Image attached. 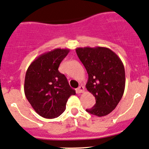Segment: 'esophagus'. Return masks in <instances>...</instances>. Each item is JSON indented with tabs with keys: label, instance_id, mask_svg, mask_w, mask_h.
<instances>
[{
	"label": "esophagus",
	"instance_id": "34e87169",
	"mask_svg": "<svg viewBox=\"0 0 149 149\" xmlns=\"http://www.w3.org/2000/svg\"><path fill=\"white\" fill-rule=\"evenodd\" d=\"M77 91L78 93H83V92H84V87L81 85L79 86V87L77 88Z\"/></svg>",
	"mask_w": 149,
	"mask_h": 149
}]
</instances>
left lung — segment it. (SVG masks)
<instances>
[{"label": "left lung", "mask_w": 149, "mask_h": 149, "mask_svg": "<svg viewBox=\"0 0 149 149\" xmlns=\"http://www.w3.org/2000/svg\"><path fill=\"white\" fill-rule=\"evenodd\" d=\"M77 55L88 73L87 89L96 104L86 111L104 116L116 108L124 94L125 70L121 59L107 47H78Z\"/></svg>", "instance_id": "left-lung-1"}]
</instances>
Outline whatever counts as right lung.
<instances>
[{"label": "right lung", "mask_w": 149, "mask_h": 149, "mask_svg": "<svg viewBox=\"0 0 149 149\" xmlns=\"http://www.w3.org/2000/svg\"><path fill=\"white\" fill-rule=\"evenodd\" d=\"M69 52V49L57 48L45 52L37 57L27 70L24 84L25 97L35 111L46 119L61 115L69 97L76 94L66 77L58 70Z\"/></svg>", "instance_id": "obj_1"}]
</instances>
